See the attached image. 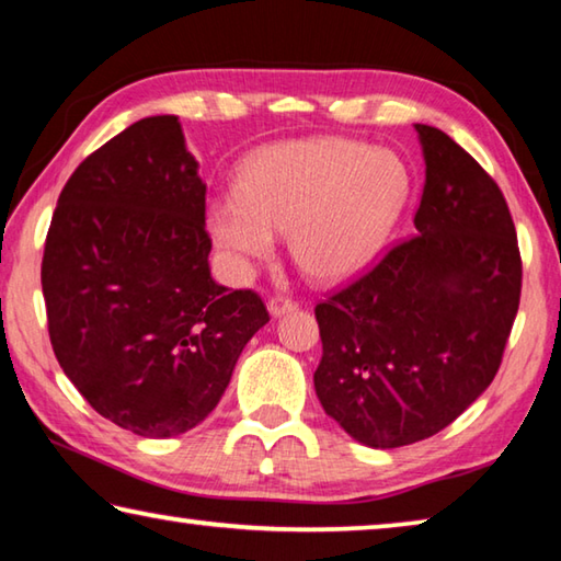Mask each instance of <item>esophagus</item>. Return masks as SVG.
Segmentation results:
<instances>
[{
	"label": "esophagus",
	"mask_w": 561,
	"mask_h": 561,
	"mask_svg": "<svg viewBox=\"0 0 561 561\" xmlns=\"http://www.w3.org/2000/svg\"><path fill=\"white\" fill-rule=\"evenodd\" d=\"M267 309H270V314L274 319H279L284 314H291V311H297V301L284 299V297H274V299L267 301Z\"/></svg>",
	"instance_id": "34e87169"
}]
</instances>
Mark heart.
<instances>
[{
	"label": "heart",
	"mask_w": 561,
	"mask_h": 561,
	"mask_svg": "<svg viewBox=\"0 0 561 561\" xmlns=\"http://www.w3.org/2000/svg\"><path fill=\"white\" fill-rule=\"evenodd\" d=\"M408 195L411 175L393 150L284 140L247 160L237 190L207 207V227L240 264L270 257L274 232H289V254L307 277L341 282L381 254Z\"/></svg>",
	"instance_id": "1"
}]
</instances>
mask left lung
Here are the masks:
<instances>
[{
  "label": "left lung",
  "mask_w": 561,
  "mask_h": 561,
  "mask_svg": "<svg viewBox=\"0 0 561 561\" xmlns=\"http://www.w3.org/2000/svg\"><path fill=\"white\" fill-rule=\"evenodd\" d=\"M425 185L411 240L317 307L314 388L368 448L450 425L495 378L517 317L522 262L505 197L450 136L415 123Z\"/></svg>",
  "instance_id": "8db88e82"
}]
</instances>
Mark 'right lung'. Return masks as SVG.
Returning a JSON list of instances; mask_svg holds the SVG:
<instances>
[{
  "mask_svg": "<svg viewBox=\"0 0 561 561\" xmlns=\"http://www.w3.org/2000/svg\"><path fill=\"white\" fill-rule=\"evenodd\" d=\"M197 170L178 116L133 123L73 170L46 234L56 360L93 411L144 438L203 423L270 321L257 294L210 277Z\"/></svg>",
  "mask_w": 561,
  "mask_h": 561,
  "instance_id": "right-lung-1",
  "label": "right lung"
}]
</instances>
